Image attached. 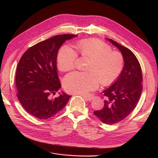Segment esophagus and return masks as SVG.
<instances>
[{
	"instance_id": "obj_1",
	"label": "esophagus",
	"mask_w": 158,
	"mask_h": 158,
	"mask_svg": "<svg viewBox=\"0 0 158 158\" xmlns=\"http://www.w3.org/2000/svg\"><path fill=\"white\" fill-rule=\"evenodd\" d=\"M82 96L84 98V99L85 101H92L93 99L94 98V97L92 96H84V95H82Z\"/></svg>"
}]
</instances>
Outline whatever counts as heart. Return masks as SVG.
Wrapping results in <instances>:
<instances>
[{
	"instance_id": "b5f03b06",
	"label": "heart",
	"mask_w": 158,
	"mask_h": 158,
	"mask_svg": "<svg viewBox=\"0 0 158 158\" xmlns=\"http://www.w3.org/2000/svg\"><path fill=\"white\" fill-rule=\"evenodd\" d=\"M75 48L82 56L89 57L87 65L89 71H75L65 76L64 84L69 91L85 95L98 87L99 81L102 84H109L121 74L124 67L122 54L111 51V48L104 42L98 39L81 40L76 44ZM77 57L74 48L64 45L58 53L59 68L62 71L74 69Z\"/></svg>"
}]
</instances>
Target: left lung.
Masks as SVG:
<instances>
[{
  "label": "left lung",
  "mask_w": 158,
  "mask_h": 158,
  "mask_svg": "<svg viewBox=\"0 0 158 158\" xmlns=\"http://www.w3.org/2000/svg\"><path fill=\"white\" fill-rule=\"evenodd\" d=\"M106 39L121 51L124 63L116 81L103 91L104 107L94 114L102 123L112 124L123 120L136 107L142 93L143 75L140 64L131 50Z\"/></svg>",
  "instance_id": "left-lung-1"
}]
</instances>
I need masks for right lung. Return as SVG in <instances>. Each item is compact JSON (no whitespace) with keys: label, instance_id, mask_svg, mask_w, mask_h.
Instances as JSON below:
<instances>
[{"label":"right lung","instance_id":"right-lung-1","mask_svg":"<svg viewBox=\"0 0 158 158\" xmlns=\"http://www.w3.org/2000/svg\"><path fill=\"white\" fill-rule=\"evenodd\" d=\"M77 35L62 34L36 44L27 49L17 67L15 83L17 98L32 116L47 119L57 114L71 96L64 92L51 98L61 87L57 72V57L59 48L67 40Z\"/></svg>","mask_w":158,"mask_h":158}]
</instances>
